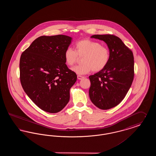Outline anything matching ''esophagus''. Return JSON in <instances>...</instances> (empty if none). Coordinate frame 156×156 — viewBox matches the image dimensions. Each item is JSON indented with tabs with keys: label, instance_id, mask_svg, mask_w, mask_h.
I'll return each instance as SVG.
<instances>
[{
	"label": "esophagus",
	"instance_id": "34e87169",
	"mask_svg": "<svg viewBox=\"0 0 156 156\" xmlns=\"http://www.w3.org/2000/svg\"><path fill=\"white\" fill-rule=\"evenodd\" d=\"M83 78H84V77L82 76L81 75H78V76H77V78H78V80H81Z\"/></svg>",
	"mask_w": 156,
	"mask_h": 156
}]
</instances>
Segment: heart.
<instances>
[{
  "label": "heart",
  "mask_w": 156,
  "mask_h": 156,
  "mask_svg": "<svg viewBox=\"0 0 156 156\" xmlns=\"http://www.w3.org/2000/svg\"><path fill=\"white\" fill-rule=\"evenodd\" d=\"M82 57V64L71 68L76 74H87L92 70L94 72L102 71L108 64L111 54L106 47L89 39L78 41L75 44V50L68 47L64 54L65 62L68 66H74Z\"/></svg>",
  "instance_id": "b5f03b06"
}]
</instances>
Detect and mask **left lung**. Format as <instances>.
I'll list each match as a JSON object with an SVG mask.
<instances>
[{"label":"left lung","mask_w":156,"mask_h":156,"mask_svg":"<svg viewBox=\"0 0 156 156\" xmlns=\"http://www.w3.org/2000/svg\"><path fill=\"white\" fill-rule=\"evenodd\" d=\"M90 37L105 42L111 54L107 66L89 76L90 101L98 108L107 110L119 105L132 85L134 78L133 54L117 36L97 34Z\"/></svg>","instance_id":"obj_1"}]
</instances>
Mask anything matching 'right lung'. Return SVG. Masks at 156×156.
<instances>
[{
  "mask_svg": "<svg viewBox=\"0 0 156 156\" xmlns=\"http://www.w3.org/2000/svg\"><path fill=\"white\" fill-rule=\"evenodd\" d=\"M72 38L65 35L38 37L22 54L20 79L23 88L38 108L61 111L68 103L69 90L77 79L64 58Z\"/></svg>",
  "mask_w": 156,
  "mask_h": 156,
  "instance_id": "1",
  "label": "right lung"
}]
</instances>
